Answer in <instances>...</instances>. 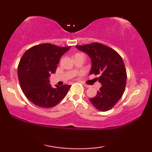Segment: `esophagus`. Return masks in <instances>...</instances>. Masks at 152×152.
I'll list each match as a JSON object with an SVG mask.
<instances>
[{"label":"esophagus","mask_w":152,"mask_h":152,"mask_svg":"<svg viewBox=\"0 0 152 152\" xmlns=\"http://www.w3.org/2000/svg\"><path fill=\"white\" fill-rule=\"evenodd\" d=\"M83 85L85 86V87H86V88H89V87H91V86H89V85H87V84H83Z\"/></svg>","instance_id":"34e87169"}]
</instances>
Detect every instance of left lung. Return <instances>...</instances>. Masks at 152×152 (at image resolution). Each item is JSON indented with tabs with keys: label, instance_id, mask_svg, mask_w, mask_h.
<instances>
[{
	"label": "left lung",
	"instance_id": "obj_1",
	"mask_svg": "<svg viewBox=\"0 0 152 152\" xmlns=\"http://www.w3.org/2000/svg\"><path fill=\"white\" fill-rule=\"evenodd\" d=\"M76 47L91 59L90 75L94 74L100 76L98 80L102 87L90 101L101 111L110 110L117 103L125 91L127 72L122 58L113 49L101 43H92Z\"/></svg>",
	"mask_w": 152,
	"mask_h": 152
}]
</instances>
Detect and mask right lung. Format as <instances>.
Wrapping results in <instances>:
<instances>
[{
    "label": "right lung",
    "mask_w": 152,
    "mask_h": 152,
    "mask_svg": "<svg viewBox=\"0 0 152 152\" xmlns=\"http://www.w3.org/2000/svg\"><path fill=\"white\" fill-rule=\"evenodd\" d=\"M70 48L43 43L31 48L22 56L18 66V78L23 92L32 103L51 108L66 96L71 85L53 88L49 78L56 72L61 56Z\"/></svg>",
    "instance_id": "add662e5"
}]
</instances>
